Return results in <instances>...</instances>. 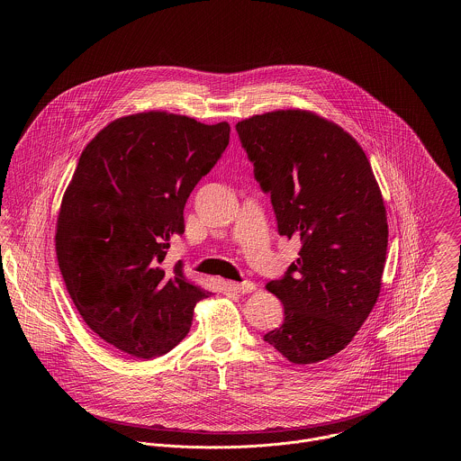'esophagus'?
<instances>
[{"label": "esophagus", "instance_id": "obj_1", "mask_svg": "<svg viewBox=\"0 0 461 461\" xmlns=\"http://www.w3.org/2000/svg\"><path fill=\"white\" fill-rule=\"evenodd\" d=\"M226 285H228L230 290H233V292H237V294H250V292H254V290H256V284H252V282H243V284L228 282Z\"/></svg>", "mask_w": 461, "mask_h": 461}]
</instances>
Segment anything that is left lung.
<instances>
[{"mask_svg":"<svg viewBox=\"0 0 461 461\" xmlns=\"http://www.w3.org/2000/svg\"><path fill=\"white\" fill-rule=\"evenodd\" d=\"M254 176L271 195L278 233L303 247L266 288L285 309L264 340L294 365L342 351L376 304L387 212L370 160L351 134L307 110H275L237 124Z\"/></svg>","mask_w":461,"mask_h":461,"instance_id":"8db88e82","label":"left lung"}]
</instances>
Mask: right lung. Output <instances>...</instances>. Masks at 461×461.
Returning a JSON list of instances; mask_svg holds the SVG:
<instances>
[{
  "mask_svg": "<svg viewBox=\"0 0 461 461\" xmlns=\"http://www.w3.org/2000/svg\"><path fill=\"white\" fill-rule=\"evenodd\" d=\"M228 143V122L150 110L112 121L79 157L57 220V259L74 306L112 348L141 359L171 351L209 297L183 264L160 263Z\"/></svg>",
  "mask_w": 461,
  "mask_h": 461,
  "instance_id": "1",
  "label": "right lung"
}]
</instances>
